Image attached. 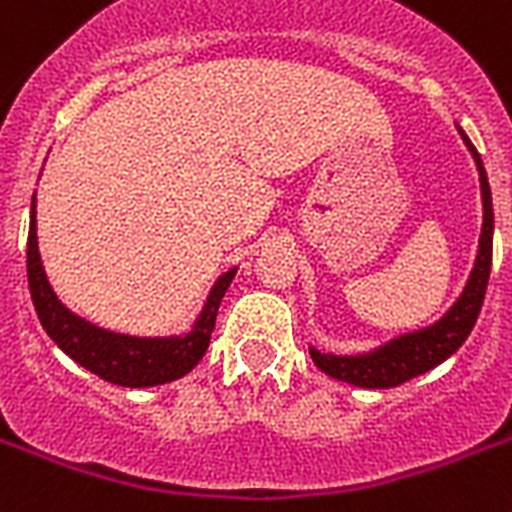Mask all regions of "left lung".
Wrapping results in <instances>:
<instances>
[{
    "label": "left lung",
    "mask_w": 512,
    "mask_h": 512,
    "mask_svg": "<svg viewBox=\"0 0 512 512\" xmlns=\"http://www.w3.org/2000/svg\"><path fill=\"white\" fill-rule=\"evenodd\" d=\"M465 147L471 149L476 168H479L481 199H484V226H481L479 255L473 263L471 278L465 284L458 302L447 310L444 318L429 328L413 331V334L397 336L384 347H378L365 355H323L318 350H310L313 363L328 373L331 378L347 381L352 386H365V389H389L400 386L410 378L431 371L439 363H444L452 352L460 350V344L468 339L473 331V323L479 318L481 305H484L486 284H489V270H492V234H494V213H492V191H489V178H486L484 162L479 152L471 144V139L460 131Z\"/></svg>",
    "instance_id": "8db88e82"
}]
</instances>
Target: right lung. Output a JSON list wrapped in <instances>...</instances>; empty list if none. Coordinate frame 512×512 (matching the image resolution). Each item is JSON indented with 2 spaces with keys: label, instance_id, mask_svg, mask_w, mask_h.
<instances>
[{
  "label": "right lung",
  "instance_id": "obj_1",
  "mask_svg": "<svg viewBox=\"0 0 512 512\" xmlns=\"http://www.w3.org/2000/svg\"><path fill=\"white\" fill-rule=\"evenodd\" d=\"M28 289L41 326L52 336V342L68 357H73L86 371L97 373L110 384L118 386H157L186 376L202 360L215 328L220 299L236 276V268L215 281L197 323L186 336H165V339H139V336L112 334L105 328L91 326L62 305L47 281L36 242V194L31 199V226H28Z\"/></svg>",
  "mask_w": 512,
  "mask_h": 512
}]
</instances>
